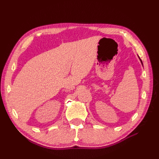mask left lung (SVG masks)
<instances>
[{
	"label": "left lung",
	"mask_w": 159,
	"mask_h": 159,
	"mask_svg": "<svg viewBox=\"0 0 159 159\" xmlns=\"http://www.w3.org/2000/svg\"><path fill=\"white\" fill-rule=\"evenodd\" d=\"M139 59H140V60H141V63H142V64H143V62H142V61H141V60L140 57H139Z\"/></svg>",
	"instance_id": "8db88e82"
}]
</instances>
